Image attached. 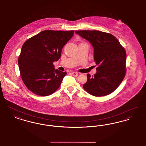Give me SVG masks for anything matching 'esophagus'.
<instances>
[{"instance_id": "34e87169", "label": "esophagus", "mask_w": 146, "mask_h": 146, "mask_svg": "<svg viewBox=\"0 0 146 146\" xmlns=\"http://www.w3.org/2000/svg\"><path fill=\"white\" fill-rule=\"evenodd\" d=\"M72 74L73 76H78V73L76 72H73L72 73Z\"/></svg>"}]
</instances>
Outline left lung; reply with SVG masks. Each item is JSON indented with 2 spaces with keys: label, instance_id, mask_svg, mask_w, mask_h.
<instances>
[{
  "label": "left lung",
  "instance_id": "1",
  "mask_svg": "<svg viewBox=\"0 0 146 146\" xmlns=\"http://www.w3.org/2000/svg\"><path fill=\"white\" fill-rule=\"evenodd\" d=\"M76 33L90 42L94 48V58L98 66L96 73L87 74L83 85L87 92L94 96H104L115 90L126 73L125 49L113 35L98 31H76Z\"/></svg>",
  "mask_w": 146,
  "mask_h": 146
}]
</instances>
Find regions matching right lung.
Segmentation results:
<instances>
[{
	"mask_svg": "<svg viewBox=\"0 0 146 146\" xmlns=\"http://www.w3.org/2000/svg\"><path fill=\"white\" fill-rule=\"evenodd\" d=\"M74 31H43L23 44L18 64L21 78L36 95L48 96L60 87L66 72L55 69L53 62L61 57L64 45Z\"/></svg>",
	"mask_w": 146,
	"mask_h": 146,
	"instance_id": "1",
	"label": "right lung"
}]
</instances>
